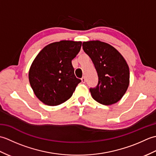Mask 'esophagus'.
<instances>
[{
	"mask_svg": "<svg viewBox=\"0 0 156 156\" xmlns=\"http://www.w3.org/2000/svg\"><path fill=\"white\" fill-rule=\"evenodd\" d=\"M81 80H82V83H84V82H86V78H85V77H82V78H81Z\"/></svg>",
	"mask_w": 156,
	"mask_h": 156,
	"instance_id": "obj_1",
	"label": "esophagus"
}]
</instances>
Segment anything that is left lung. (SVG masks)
Here are the masks:
<instances>
[{
	"label": "left lung",
	"instance_id": "left-lung-1",
	"mask_svg": "<svg viewBox=\"0 0 156 156\" xmlns=\"http://www.w3.org/2000/svg\"><path fill=\"white\" fill-rule=\"evenodd\" d=\"M82 48L98 73V85L90 89L92 97L104 105L120 101L129 85V68L123 56L110 44L98 40L84 41Z\"/></svg>",
	"mask_w": 156,
	"mask_h": 156
}]
</instances>
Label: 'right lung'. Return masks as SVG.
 <instances>
[{
	"label": "right lung",
	"instance_id": "add662e5",
	"mask_svg": "<svg viewBox=\"0 0 156 156\" xmlns=\"http://www.w3.org/2000/svg\"><path fill=\"white\" fill-rule=\"evenodd\" d=\"M81 41L63 40L43 48L33 61L29 80L34 94L49 106L70 98L81 80L76 77L72 60L80 50Z\"/></svg>",
	"mask_w": 156,
	"mask_h": 156
}]
</instances>
